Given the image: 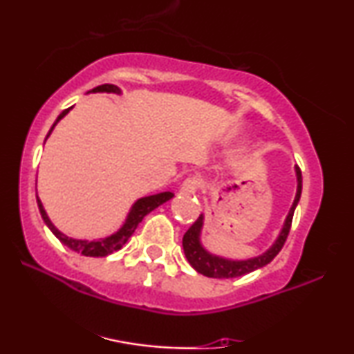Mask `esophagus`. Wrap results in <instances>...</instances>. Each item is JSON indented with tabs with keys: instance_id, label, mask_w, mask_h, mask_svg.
I'll return each mask as SVG.
<instances>
[{
	"instance_id": "obj_1",
	"label": "esophagus",
	"mask_w": 354,
	"mask_h": 354,
	"mask_svg": "<svg viewBox=\"0 0 354 354\" xmlns=\"http://www.w3.org/2000/svg\"><path fill=\"white\" fill-rule=\"evenodd\" d=\"M200 187H201V178L198 176H190L183 180V183L180 185V192L182 193H195Z\"/></svg>"
}]
</instances>
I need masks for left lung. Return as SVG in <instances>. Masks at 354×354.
<instances>
[{"label":"left lung","mask_w":354,"mask_h":354,"mask_svg":"<svg viewBox=\"0 0 354 354\" xmlns=\"http://www.w3.org/2000/svg\"><path fill=\"white\" fill-rule=\"evenodd\" d=\"M295 171H297V180H298L297 196H295L293 205L290 207V212L287 219H285L282 232H280V235L277 236V240H275V243L270 246L266 253L256 256V258L245 259V261H232V259L221 258V256L211 254L209 251H206L200 243V232L203 227V214H200V217L195 221V224L185 232V235H183V240H182L183 251H185V256L192 268L198 270L200 274L206 275V277L232 279V277H240V275L250 274L253 272V270L264 268L266 264H269L270 261L279 254V251L282 250L285 241H287L290 227H292L295 207H297L299 196H301V187H303L301 171H299V167L295 169Z\"/></svg>","instance_id":"left-lung-1"}]
</instances>
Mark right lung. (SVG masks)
Returning <instances> with one entry per match:
<instances>
[{
	"instance_id": "1",
	"label": "right lung",
	"mask_w": 354,
	"mask_h": 354,
	"mask_svg": "<svg viewBox=\"0 0 354 354\" xmlns=\"http://www.w3.org/2000/svg\"><path fill=\"white\" fill-rule=\"evenodd\" d=\"M91 91H93V93H98V91H106V93H120V90L118 88V86L111 85V84L100 85ZM71 109L72 108H67V109L62 111L59 115H57L56 122L53 124V127L50 129V132H48L46 138L50 137V133L53 132V129H55V125L59 122V120L64 118V115L69 113ZM172 196H174V193L162 192V193H158V195L140 198V200L132 206V209H130L127 219H125V224L120 227V229L115 232V234H113L111 236H106V239L91 240V241L71 239V236L62 234V232H59L55 225H53V222L50 221V217L46 216V211L43 209V205H41V201L38 200V196H37V203H38V209H40V214L43 217V221H45V224L50 227V230L53 232V234L56 235V239H59L61 243H64L67 248L75 251V253H80L84 256H93V258H100V256H108L111 253H114V251L122 248V246L127 243V240L130 239V236H132V234L135 232V229L138 227L140 222H142L143 217L147 216L148 212L156 209L158 206H161L162 203L171 200Z\"/></svg>"
}]
</instances>
